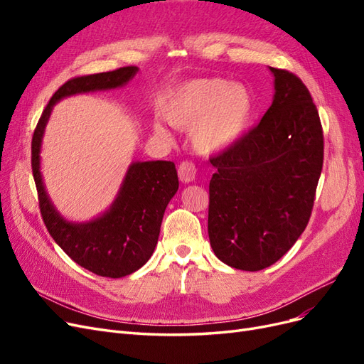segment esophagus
<instances>
[{
	"label": "esophagus",
	"instance_id": "esophagus-1",
	"mask_svg": "<svg viewBox=\"0 0 364 364\" xmlns=\"http://www.w3.org/2000/svg\"><path fill=\"white\" fill-rule=\"evenodd\" d=\"M178 174H179V179L183 183H190L196 179V165L190 161H183L179 164L178 167Z\"/></svg>",
	"mask_w": 364,
	"mask_h": 364
}]
</instances>
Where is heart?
I'll return each instance as SVG.
<instances>
[{"label":"heart","instance_id":"1","mask_svg":"<svg viewBox=\"0 0 364 364\" xmlns=\"http://www.w3.org/2000/svg\"><path fill=\"white\" fill-rule=\"evenodd\" d=\"M159 114L176 129L191 130L194 149L217 155L234 147L246 135L255 114V98L247 86L225 79L188 80L165 95ZM153 130L167 138L165 127L155 121Z\"/></svg>","mask_w":364,"mask_h":364}]
</instances>
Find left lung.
<instances>
[{
    "label": "left lung",
    "mask_w": 364,
    "mask_h": 364,
    "mask_svg": "<svg viewBox=\"0 0 364 364\" xmlns=\"http://www.w3.org/2000/svg\"><path fill=\"white\" fill-rule=\"evenodd\" d=\"M269 70L274 95L259 124L209 159V241L220 261L246 272L272 266L301 237L323 165L310 91L293 73Z\"/></svg>",
    "instance_id": "left-lung-1"
}]
</instances>
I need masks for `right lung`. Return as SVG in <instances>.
I'll list each match as a JSON object with an SVG mask.
<instances>
[{
  "label": "right lung",
  "mask_w": 364,
  "mask_h": 364,
  "mask_svg": "<svg viewBox=\"0 0 364 364\" xmlns=\"http://www.w3.org/2000/svg\"><path fill=\"white\" fill-rule=\"evenodd\" d=\"M138 67L75 77L54 92L43 109L31 139V170L39 208L50 235L67 255L98 277L123 278L141 269L155 252L162 217L179 188L171 161H146L129 165L118 194L109 209L90 222L63 218L51 203L41 173V147L53 106L75 94L107 91L124 86Z\"/></svg>",
  "instance_id": "1"
}]
</instances>
